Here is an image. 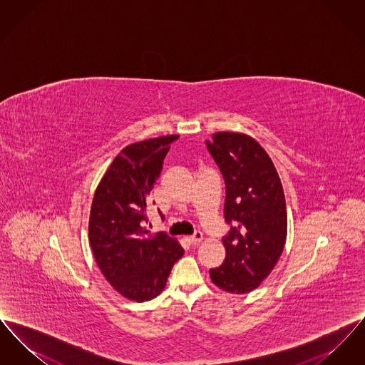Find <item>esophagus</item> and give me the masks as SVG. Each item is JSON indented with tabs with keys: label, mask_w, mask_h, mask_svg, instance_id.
Instances as JSON below:
<instances>
[{
	"label": "esophagus",
	"mask_w": 365,
	"mask_h": 365,
	"mask_svg": "<svg viewBox=\"0 0 365 365\" xmlns=\"http://www.w3.org/2000/svg\"><path fill=\"white\" fill-rule=\"evenodd\" d=\"M186 241L191 243V245H197V243L201 242L202 241V232L201 231H195L192 235L186 238Z\"/></svg>",
	"instance_id": "34e87169"
}]
</instances>
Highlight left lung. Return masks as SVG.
Instances as JSON below:
<instances>
[{
	"label": "left lung",
	"instance_id": "8db88e82",
	"mask_svg": "<svg viewBox=\"0 0 365 365\" xmlns=\"http://www.w3.org/2000/svg\"><path fill=\"white\" fill-rule=\"evenodd\" d=\"M226 185L223 237L226 260L212 268L222 290L245 294L259 287L283 252L287 212L275 165L255 139L240 133H217L205 140Z\"/></svg>",
	"mask_w": 365,
	"mask_h": 365
}]
</instances>
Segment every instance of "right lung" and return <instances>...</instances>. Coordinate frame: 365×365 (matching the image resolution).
Returning <instances> with one entry per match:
<instances>
[{
    "instance_id": "obj_1",
    "label": "right lung",
    "mask_w": 365,
    "mask_h": 365,
    "mask_svg": "<svg viewBox=\"0 0 365 365\" xmlns=\"http://www.w3.org/2000/svg\"><path fill=\"white\" fill-rule=\"evenodd\" d=\"M176 139L167 135L125 146L105 173L90 210L88 240L101 272L116 292L138 302L163 292L185 253L167 232L148 238L143 228L149 192Z\"/></svg>"
}]
</instances>
